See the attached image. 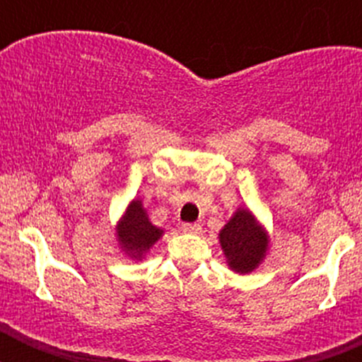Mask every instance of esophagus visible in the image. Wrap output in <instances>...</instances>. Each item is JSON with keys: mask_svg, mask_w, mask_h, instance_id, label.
I'll use <instances>...</instances> for the list:
<instances>
[{"mask_svg": "<svg viewBox=\"0 0 362 362\" xmlns=\"http://www.w3.org/2000/svg\"><path fill=\"white\" fill-rule=\"evenodd\" d=\"M183 232L185 233H201L203 232V226L199 225V223H185L183 225Z\"/></svg>", "mask_w": 362, "mask_h": 362, "instance_id": "1", "label": "esophagus"}]
</instances>
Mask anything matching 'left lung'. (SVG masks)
Instances as JSON below:
<instances>
[{
  "instance_id": "1",
  "label": "left lung",
  "mask_w": 362,
  "mask_h": 362,
  "mask_svg": "<svg viewBox=\"0 0 362 362\" xmlns=\"http://www.w3.org/2000/svg\"><path fill=\"white\" fill-rule=\"evenodd\" d=\"M219 243L230 270L250 274L268 254V233L248 209H238L219 232Z\"/></svg>"
}]
</instances>
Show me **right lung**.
Returning a JSON list of instances; mask_svg holds the SVG:
<instances>
[{
    "mask_svg": "<svg viewBox=\"0 0 362 362\" xmlns=\"http://www.w3.org/2000/svg\"><path fill=\"white\" fill-rule=\"evenodd\" d=\"M116 235L121 250L129 257L141 261L143 255L159 241V238L163 235V228L153 226L148 219V214L143 209L141 201L134 199L117 223Z\"/></svg>",
    "mask_w": 362,
    "mask_h": 362,
    "instance_id": "right-lung-1",
    "label": "right lung"
}]
</instances>
